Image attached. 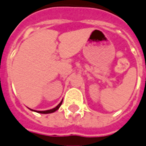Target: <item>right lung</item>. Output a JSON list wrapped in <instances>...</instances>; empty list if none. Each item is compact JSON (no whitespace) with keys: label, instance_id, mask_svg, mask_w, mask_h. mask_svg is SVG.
Returning <instances> with one entry per match:
<instances>
[{"label":"right lung","instance_id":"1","mask_svg":"<svg viewBox=\"0 0 146 146\" xmlns=\"http://www.w3.org/2000/svg\"><path fill=\"white\" fill-rule=\"evenodd\" d=\"M62 101H61V102L59 103L58 104L57 106L55 108H52V109H50V110H46V111H35V112H38V113H43V114H47V113H52V112H55V111H57L58 109L59 108V107L61 106V104H62ZM32 110V109H31ZM33 111V110H32Z\"/></svg>","mask_w":146,"mask_h":146}]
</instances>
